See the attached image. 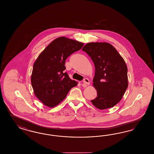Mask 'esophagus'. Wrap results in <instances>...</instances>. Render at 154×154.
<instances>
[{"label": "esophagus", "instance_id": "obj_1", "mask_svg": "<svg viewBox=\"0 0 154 154\" xmlns=\"http://www.w3.org/2000/svg\"><path fill=\"white\" fill-rule=\"evenodd\" d=\"M90 84L89 82V80H88V79H85L84 80H83V84H82V86L85 87V86H88Z\"/></svg>", "mask_w": 154, "mask_h": 154}]
</instances>
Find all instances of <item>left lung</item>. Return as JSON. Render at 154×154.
Here are the masks:
<instances>
[{
	"mask_svg": "<svg viewBox=\"0 0 154 154\" xmlns=\"http://www.w3.org/2000/svg\"><path fill=\"white\" fill-rule=\"evenodd\" d=\"M82 50L91 58L95 67L93 86L97 96L92 103L100 110L114 106L128 86L127 66L123 57L107 42L88 43Z\"/></svg>",
	"mask_w": 154,
	"mask_h": 154,
	"instance_id": "1",
	"label": "left lung"
}]
</instances>
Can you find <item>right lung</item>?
<instances>
[{
    "label": "right lung",
    "mask_w": 154,
    "mask_h": 154,
    "mask_svg": "<svg viewBox=\"0 0 154 154\" xmlns=\"http://www.w3.org/2000/svg\"><path fill=\"white\" fill-rule=\"evenodd\" d=\"M84 43L65 37L53 41L38 57L33 65L31 85L35 96L43 104L53 108L65 99L78 82L64 70L69 55L81 49Z\"/></svg>",
    "instance_id": "1"
}]
</instances>
